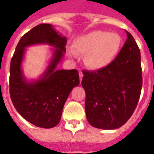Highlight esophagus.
Instances as JSON below:
<instances>
[{
  "label": "esophagus",
  "instance_id": "obj_1",
  "mask_svg": "<svg viewBox=\"0 0 154 154\" xmlns=\"http://www.w3.org/2000/svg\"><path fill=\"white\" fill-rule=\"evenodd\" d=\"M79 77H80V82H82V77H83V73H82V72H79Z\"/></svg>",
  "mask_w": 154,
  "mask_h": 154
}]
</instances>
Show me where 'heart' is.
<instances>
[{
	"label": "heart",
	"mask_w": 154,
	"mask_h": 154,
	"mask_svg": "<svg viewBox=\"0 0 154 154\" xmlns=\"http://www.w3.org/2000/svg\"><path fill=\"white\" fill-rule=\"evenodd\" d=\"M121 38L116 33L93 30L77 38L74 48L77 54L85 56V64L93 70L107 67L119 54Z\"/></svg>",
	"instance_id": "heart-1"
}]
</instances>
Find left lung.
Masks as SVG:
<instances>
[{"label":"left lung","instance_id":"left-lung-1","mask_svg":"<svg viewBox=\"0 0 154 154\" xmlns=\"http://www.w3.org/2000/svg\"><path fill=\"white\" fill-rule=\"evenodd\" d=\"M116 59L97 71H83L85 110L91 125L116 129L131 117L142 89L140 51L131 34Z\"/></svg>","mask_w":154,"mask_h":154}]
</instances>
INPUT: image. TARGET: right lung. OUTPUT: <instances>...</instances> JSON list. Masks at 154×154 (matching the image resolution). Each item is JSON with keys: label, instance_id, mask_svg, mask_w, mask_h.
Segmentation results:
<instances>
[{"label": "right lung", "instance_id": "add662e5", "mask_svg": "<svg viewBox=\"0 0 154 154\" xmlns=\"http://www.w3.org/2000/svg\"><path fill=\"white\" fill-rule=\"evenodd\" d=\"M66 37L49 24H41L23 35L16 46L10 67V95L18 113L40 128L49 129L59 123L64 104L80 81L78 71L57 70L66 52ZM48 44L54 48L47 69L38 80L28 81L22 70L25 47Z\"/></svg>", "mask_w": 154, "mask_h": 154}]
</instances>
